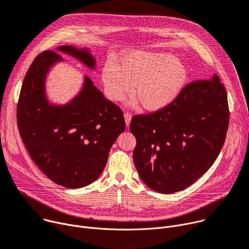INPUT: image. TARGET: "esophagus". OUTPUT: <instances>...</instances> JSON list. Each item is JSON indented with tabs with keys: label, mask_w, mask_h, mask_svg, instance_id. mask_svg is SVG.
<instances>
[{
	"label": "esophagus",
	"mask_w": 249,
	"mask_h": 249,
	"mask_svg": "<svg viewBox=\"0 0 249 249\" xmlns=\"http://www.w3.org/2000/svg\"><path fill=\"white\" fill-rule=\"evenodd\" d=\"M124 118H125V123L127 126L130 125V122H131V114L129 112H125L124 113Z\"/></svg>",
	"instance_id": "1"
}]
</instances>
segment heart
I'll return each mask as SVG.
<instances>
[{"label":"heart","instance_id":"heart-1","mask_svg":"<svg viewBox=\"0 0 249 249\" xmlns=\"http://www.w3.org/2000/svg\"><path fill=\"white\" fill-rule=\"evenodd\" d=\"M186 80L185 66L178 57L165 53H129L122 57L121 65L109 59L102 69V82L109 99H123L137 84L135 95L149 111L160 110L172 103Z\"/></svg>","mask_w":249,"mask_h":249}]
</instances>
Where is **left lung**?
<instances>
[{"label": "left lung", "mask_w": 249, "mask_h": 249, "mask_svg": "<svg viewBox=\"0 0 249 249\" xmlns=\"http://www.w3.org/2000/svg\"><path fill=\"white\" fill-rule=\"evenodd\" d=\"M229 124L227 90L217 75L188 83L160 110L133 116V160L140 178L161 194L190 187L216 160Z\"/></svg>", "instance_id": "1"}]
</instances>
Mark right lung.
Returning <instances> with one entry per match:
<instances>
[{"label": "right lung", "instance_id": "obj_1", "mask_svg": "<svg viewBox=\"0 0 249 249\" xmlns=\"http://www.w3.org/2000/svg\"><path fill=\"white\" fill-rule=\"evenodd\" d=\"M58 50L95 66L87 51L69 46ZM57 60H61L60 54L48 50L32 62L19 92L17 122L20 138L39 170L59 186L78 189L99 178L111 146L126 126L121 108L107 100L88 77L71 104L49 105L44 78Z\"/></svg>", "mask_w": 249, "mask_h": 249}]
</instances>
